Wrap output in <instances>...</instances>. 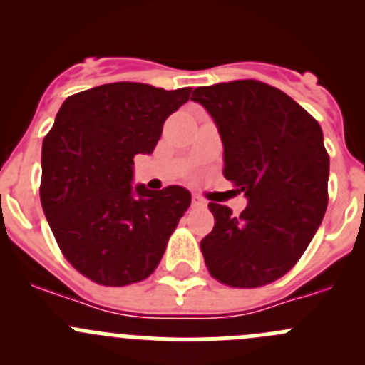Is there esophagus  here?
<instances>
[{
    "label": "esophagus",
    "instance_id": "esophagus-1",
    "mask_svg": "<svg viewBox=\"0 0 365 365\" xmlns=\"http://www.w3.org/2000/svg\"><path fill=\"white\" fill-rule=\"evenodd\" d=\"M192 206H206V201L201 196H197V194H194V196H192Z\"/></svg>",
    "mask_w": 365,
    "mask_h": 365
}]
</instances>
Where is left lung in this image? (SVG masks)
<instances>
[{
  "instance_id": "left-lung-1",
  "label": "left lung",
  "mask_w": 365,
  "mask_h": 365,
  "mask_svg": "<svg viewBox=\"0 0 365 365\" xmlns=\"http://www.w3.org/2000/svg\"><path fill=\"white\" fill-rule=\"evenodd\" d=\"M224 146V176L247 206L231 215L210 203L212 233L201 240L208 272L227 286L277 281L300 259L329 205L330 159L318 121L284 91L245 79L196 88Z\"/></svg>"
}]
</instances>
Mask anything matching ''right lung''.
<instances>
[{"instance_id": "right-lung-1", "label": "right lung", "mask_w": 365, "mask_h": 365, "mask_svg": "<svg viewBox=\"0 0 365 365\" xmlns=\"http://www.w3.org/2000/svg\"><path fill=\"white\" fill-rule=\"evenodd\" d=\"M141 83L72 95L42 145L40 201L61 252L104 286H127L159 264L190 192L132 185L134 157L150 155L162 125L190 97Z\"/></svg>"}]
</instances>
